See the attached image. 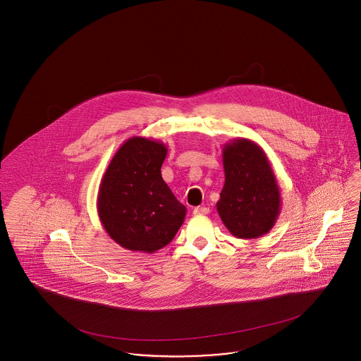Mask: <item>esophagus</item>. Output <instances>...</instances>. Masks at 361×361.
Wrapping results in <instances>:
<instances>
[{"label": "esophagus", "instance_id": "obj_1", "mask_svg": "<svg viewBox=\"0 0 361 361\" xmlns=\"http://www.w3.org/2000/svg\"><path fill=\"white\" fill-rule=\"evenodd\" d=\"M209 212H210V209L202 207V206H197V207L193 209V214L195 215H204V214H209Z\"/></svg>", "mask_w": 361, "mask_h": 361}]
</instances>
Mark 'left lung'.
<instances>
[{
  "label": "left lung",
  "mask_w": 361,
  "mask_h": 361,
  "mask_svg": "<svg viewBox=\"0 0 361 361\" xmlns=\"http://www.w3.org/2000/svg\"><path fill=\"white\" fill-rule=\"evenodd\" d=\"M225 184L216 202L226 229L237 238L269 233L281 212V193L274 170L257 143L238 137L222 149Z\"/></svg>",
  "instance_id": "obj_1"
}]
</instances>
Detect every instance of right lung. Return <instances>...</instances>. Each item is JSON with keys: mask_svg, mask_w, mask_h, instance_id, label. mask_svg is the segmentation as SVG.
Wrapping results in <instances>:
<instances>
[{"mask_svg": "<svg viewBox=\"0 0 361 361\" xmlns=\"http://www.w3.org/2000/svg\"><path fill=\"white\" fill-rule=\"evenodd\" d=\"M168 147L133 136L113 155L99 184L97 209L111 240L123 248L152 254L174 238L185 219L161 174Z\"/></svg>", "mask_w": 361, "mask_h": 361, "instance_id": "obj_1", "label": "right lung"}]
</instances>
